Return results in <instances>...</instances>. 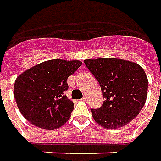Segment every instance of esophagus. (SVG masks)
Here are the masks:
<instances>
[{"instance_id":"34e87169","label":"esophagus","mask_w":161,"mask_h":161,"mask_svg":"<svg viewBox=\"0 0 161 161\" xmlns=\"http://www.w3.org/2000/svg\"><path fill=\"white\" fill-rule=\"evenodd\" d=\"M81 100H82V101H87V100H88V97H83Z\"/></svg>"}]
</instances>
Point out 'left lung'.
Segmentation results:
<instances>
[{"label": "left lung", "instance_id": "obj_1", "mask_svg": "<svg viewBox=\"0 0 161 161\" xmlns=\"http://www.w3.org/2000/svg\"><path fill=\"white\" fill-rule=\"evenodd\" d=\"M86 66L100 84L103 105L91 109L95 121L109 129L129 123L143 107L148 79L138 64L119 58L84 60Z\"/></svg>", "mask_w": 161, "mask_h": 161}]
</instances>
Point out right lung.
Instances as JSON below:
<instances>
[{
	"label": "right lung",
	"mask_w": 161,
	"mask_h": 161,
	"mask_svg": "<svg viewBox=\"0 0 161 161\" xmlns=\"http://www.w3.org/2000/svg\"><path fill=\"white\" fill-rule=\"evenodd\" d=\"M81 64L79 60L52 59L21 73L15 80L14 97L23 116L47 130L66 123L74 104L64 96L68 89L66 80Z\"/></svg>",
	"instance_id": "obj_1"
}]
</instances>
